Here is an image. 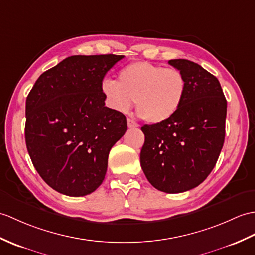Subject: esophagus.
I'll return each instance as SVG.
<instances>
[{
  "mask_svg": "<svg viewBox=\"0 0 255 255\" xmlns=\"http://www.w3.org/2000/svg\"><path fill=\"white\" fill-rule=\"evenodd\" d=\"M127 125L129 128H135L139 126V124L135 123L133 120H131V118H127Z\"/></svg>",
  "mask_w": 255,
  "mask_h": 255,
  "instance_id": "esophagus-1",
  "label": "esophagus"
}]
</instances>
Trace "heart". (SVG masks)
<instances>
[{"label": "heart", "instance_id": "heart-1", "mask_svg": "<svg viewBox=\"0 0 255 255\" xmlns=\"http://www.w3.org/2000/svg\"><path fill=\"white\" fill-rule=\"evenodd\" d=\"M101 92L110 109L128 113L135 100V109L142 120L159 124L168 121L180 109L186 79L179 69L140 61L122 68L117 81L103 79Z\"/></svg>", "mask_w": 255, "mask_h": 255}]
</instances>
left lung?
Masks as SVG:
<instances>
[{
    "label": "left lung",
    "mask_w": 255,
    "mask_h": 255,
    "mask_svg": "<svg viewBox=\"0 0 255 255\" xmlns=\"http://www.w3.org/2000/svg\"><path fill=\"white\" fill-rule=\"evenodd\" d=\"M186 79L178 112L168 121L141 127L142 170L151 185L166 193L198 187L214 168L225 140L227 101L215 76L188 60H170Z\"/></svg>",
    "instance_id": "8db88e82"
}]
</instances>
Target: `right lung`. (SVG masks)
<instances>
[{
	"label": "right lung",
	"mask_w": 255,
	"mask_h": 255,
	"mask_svg": "<svg viewBox=\"0 0 255 255\" xmlns=\"http://www.w3.org/2000/svg\"><path fill=\"white\" fill-rule=\"evenodd\" d=\"M124 55H74L46 70L26 100V145L47 185L84 197L102 183L109 153L127 130L105 106L101 82Z\"/></svg>",
	"instance_id": "right-lung-1"
}]
</instances>
